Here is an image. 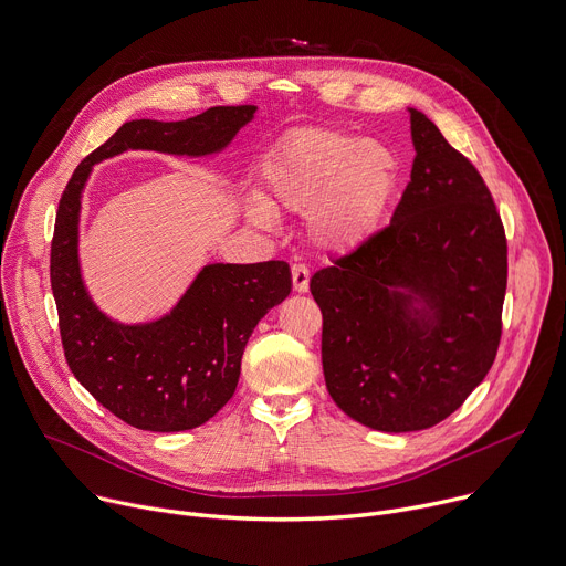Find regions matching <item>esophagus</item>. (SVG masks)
<instances>
[{
	"label": "esophagus",
	"mask_w": 566,
	"mask_h": 566,
	"mask_svg": "<svg viewBox=\"0 0 566 566\" xmlns=\"http://www.w3.org/2000/svg\"><path fill=\"white\" fill-rule=\"evenodd\" d=\"M291 275H293V291L295 293L310 291V269H306L304 264H293Z\"/></svg>",
	"instance_id": "1"
}]
</instances>
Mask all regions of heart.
Instances as JSON below:
<instances>
[{
    "instance_id": "obj_1",
    "label": "heart",
    "mask_w": 566,
    "mask_h": 566,
    "mask_svg": "<svg viewBox=\"0 0 566 566\" xmlns=\"http://www.w3.org/2000/svg\"><path fill=\"white\" fill-rule=\"evenodd\" d=\"M266 198L250 193L245 217L273 223V208L306 212V232L325 252L361 248L384 223L397 191V163L379 144L304 130L264 165Z\"/></svg>"
}]
</instances>
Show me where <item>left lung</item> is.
<instances>
[{
  "label": "left lung",
  "mask_w": 566,
  "mask_h": 566,
  "mask_svg": "<svg viewBox=\"0 0 566 566\" xmlns=\"http://www.w3.org/2000/svg\"><path fill=\"white\" fill-rule=\"evenodd\" d=\"M408 115L416 160L390 226L310 284L332 399L386 433L442 422L485 379L507 280L483 178L424 113Z\"/></svg>",
  "instance_id": "obj_1"
}]
</instances>
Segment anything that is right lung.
I'll list each match as a JSON object with an SVG mask.
<instances>
[{
    "mask_svg": "<svg viewBox=\"0 0 566 566\" xmlns=\"http://www.w3.org/2000/svg\"><path fill=\"white\" fill-rule=\"evenodd\" d=\"M254 106H219L185 122H126L76 167L51 241L65 358L81 386L126 424L174 433L214 418L237 390L243 347L291 293L286 262L202 266L174 310L156 321L122 323L98 310L78 260L81 198L92 167L126 150L208 158L254 119Z\"/></svg>",
    "mask_w": 566,
    "mask_h": 566,
    "instance_id": "add662e5",
    "label": "right lung"
}]
</instances>
